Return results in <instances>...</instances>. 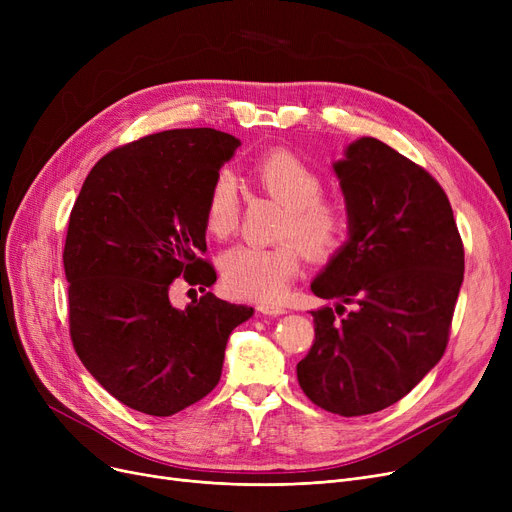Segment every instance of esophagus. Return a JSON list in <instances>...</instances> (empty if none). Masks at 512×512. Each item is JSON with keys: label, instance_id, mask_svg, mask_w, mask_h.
<instances>
[{"label": "esophagus", "instance_id": "obj_1", "mask_svg": "<svg viewBox=\"0 0 512 512\" xmlns=\"http://www.w3.org/2000/svg\"><path fill=\"white\" fill-rule=\"evenodd\" d=\"M259 311L263 315H282V313H286V309L278 303H263V305H259Z\"/></svg>", "mask_w": 512, "mask_h": 512}]
</instances>
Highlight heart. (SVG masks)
I'll list each match as a JSON object with an SVG mask.
<instances>
[{"instance_id": "1", "label": "heart", "mask_w": 512, "mask_h": 512, "mask_svg": "<svg viewBox=\"0 0 512 512\" xmlns=\"http://www.w3.org/2000/svg\"><path fill=\"white\" fill-rule=\"evenodd\" d=\"M253 182L286 205L278 236H297L315 257H328L342 247L351 218L340 201L321 197L324 180L305 159L286 149L261 155L251 168ZM240 220L238 180L222 168L211 178L205 197L203 224L209 236H232ZM224 286L240 299L276 301L301 272V251L292 240L272 247L238 245L220 257Z\"/></svg>"}]
</instances>
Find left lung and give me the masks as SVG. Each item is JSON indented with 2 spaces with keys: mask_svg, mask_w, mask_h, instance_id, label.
<instances>
[{
  "mask_svg": "<svg viewBox=\"0 0 512 512\" xmlns=\"http://www.w3.org/2000/svg\"><path fill=\"white\" fill-rule=\"evenodd\" d=\"M334 172L351 228L311 282L336 311H311L315 340L297 378L317 407L359 417L407 396L442 359L465 249L442 186L386 143L357 139Z\"/></svg>",
  "mask_w": 512,
  "mask_h": 512,
  "instance_id": "obj_1",
  "label": "left lung"
}]
</instances>
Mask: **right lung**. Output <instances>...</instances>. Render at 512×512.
<instances>
[{
    "label": "right lung",
    "mask_w": 512,
    "mask_h": 512,
    "mask_svg": "<svg viewBox=\"0 0 512 512\" xmlns=\"http://www.w3.org/2000/svg\"><path fill=\"white\" fill-rule=\"evenodd\" d=\"M240 147L228 132L178 128L103 155L72 207L64 270L74 351L122 405L170 417L220 382L228 336L253 315L205 292L184 311L170 284L211 286L205 197Z\"/></svg>",
    "instance_id": "right-lung-1"
}]
</instances>
